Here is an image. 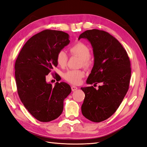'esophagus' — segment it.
Wrapping results in <instances>:
<instances>
[{
    "label": "esophagus",
    "mask_w": 147,
    "mask_h": 147,
    "mask_svg": "<svg viewBox=\"0 0 147 147\" xmlns=\"http://www.w3.org/2000/svg\"><path fill=\"white\" fill-rule=\"evenodd\" d=\"M78 89V88L76 86H71V90H72V91H76V90Z\"/></svg>",
    "instance_id": "esophagus-1"
}]
</instances>
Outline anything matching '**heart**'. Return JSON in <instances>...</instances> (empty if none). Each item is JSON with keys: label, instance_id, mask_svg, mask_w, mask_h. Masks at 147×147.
Segmentation results:
<instances>
[{"label": "heart", "instance_id": "heart-1", "mask_svg": "<svg viewBox=\"0 0 147 147\" xmlns=\"http://www.w3.org/2000/svg\"><path fill=\"white\" fill-rule=\"evenodd\" d=\"M69 51L71 55L76 56L81 59L82 66L84 67L89 66L91 52L87 45L82 42H78L70 48ZM56 61L60 66H65L67 61L66 53L63 50L59 51L56 56ZM84 76V73L83 71L78 70H69L64 75L65 80L73 84H80L81 79Z\"/></svg>", "mask_w": 147, "mask_h": 147}]
</instances>
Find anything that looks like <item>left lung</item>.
I'll return each instance as SVG.
<instances>
[{
    "label": "left lung",
    "mask_w": 147,
    "mask_h": 147,
    "mask_svg": "<svg viewBox=\"0 0 147 147\" xmlns=\"http://www.w3.org/2000/svg\"><path fill=\"white\" fill-rule=\"evenodd\" d=\"M81 38L91 43L94 57L86 82L101 83L97 90L93 86L81 88L85 94L81 112L86 119L100 122L114 114L126 95L131 77L130 59L122 45L106 32L89 30L81 33Z\"/></svg>",
    "instance_id": "left-lung-1"
}]
</instances>
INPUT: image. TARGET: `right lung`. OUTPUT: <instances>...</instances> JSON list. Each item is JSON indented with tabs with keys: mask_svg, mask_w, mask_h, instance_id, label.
I'll return each mask as SVG.
<instances>
[{
	"mask_svg": "<svg viewBox=\"0 0 147 147\" xmlns=\"http://www.w3.org/2000/svg\"><path fill=\"white\" fill-rule=\"evenodd\" d=\"M67 33L45 30L33 35L24 45L15 64L17 92L22 102L40 122L57 119L63 102L71 92L66 82H56L54 87L46 76L58 65V53L70 42ZM56 79L59 76L55 74Z\"/></svg>",
	"mask_w": 147,
	"mask_h": 147,
	"instance_id": "1",
	"label": "right lung"
}]
</instances>
